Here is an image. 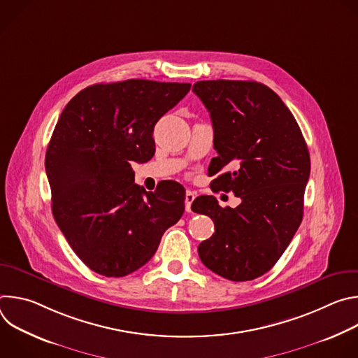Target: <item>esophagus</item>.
Returning <instances> with one entry per match:
<instances>
[{"label":"esophagus","mask_w":358,"mask_h":358,"mask_svg":"<svg viewBox=\"0 0 358 358\" xmlns=\"http://www.w3.org/2000/svg\"><path fill=\"white\" fill-rule=\"evenodd\" d=\"M195 196H196L195 192L187 189V192H185V211L187 213H191V203L195 199Z\"/></svg>","instance_id":"1"}]
</instances>
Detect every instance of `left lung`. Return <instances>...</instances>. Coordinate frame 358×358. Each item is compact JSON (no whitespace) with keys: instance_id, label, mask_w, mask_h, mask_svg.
<instances>
[{"instance_id":"obj_1","label":"left lung","mask_w":358,"mask_h":358,"mask_svg":"<svg viewBox=\"0 0 358 358\" xmlns=\"http://www.w3.org/2000/svg\"><path fill=\"white\" fill-rule=\"evenodd\" d=\"M192 92L213 120L218 152L208 167L218 176L213 185L242 201L222 208L213 195L194 199L192 211L215 225L198 246L199 259L225 279H257L279 261L301 222L308 145L282 99L264 83L201 80Z\"/></svg>"}]
</instances>
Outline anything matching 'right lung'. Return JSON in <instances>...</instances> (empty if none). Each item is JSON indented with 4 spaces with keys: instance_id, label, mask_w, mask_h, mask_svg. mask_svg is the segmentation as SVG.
<instances>
[{
    "instance_id": "1",
    "label": "right lung",
    "mask_w": 358,
    "mask_h": 358,
    "mask_svg": "<svg viewBox=\"0 0 358 358\" xmlns=\"http://www.w3.org/2000/svg\"><path fill=\"white\" fill-rule=\"evenodd\" d=\"M189 83L129 79L80 90L48 144L45 170L54 218L80 261L108 278L145 265L184 213L182 185L155 192L134 184L131 163L155 156L156 123Z\"/></svg>"
}]
</instances>
